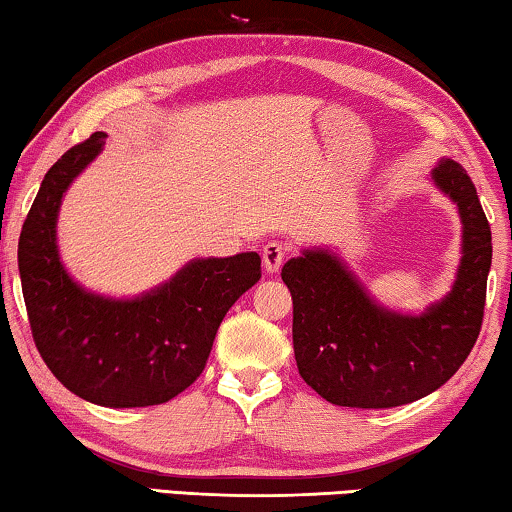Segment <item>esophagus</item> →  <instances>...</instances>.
Here are the masks:
<instances>
[{
	"mask_svg": "<svg viewBox=\"0 0 512 512\" xmlns=\"http://www.w3.org/2000/svg\"><path fill=\"white\" fill-rule=\"evenodd\" d=\"M286 254H288V247L286 244H281V242H268L263 247V268H265V272H270V274H277L279 270H281V263H284V258H286Z\"/></svg>",
	"mask_w": 512,
	"mask_h": 512,
	"instance_id": "esophagus-1",
	"label": "esophagus"
}]
</instances>
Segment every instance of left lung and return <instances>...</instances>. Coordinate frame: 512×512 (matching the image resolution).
<instances>
[{
    "label": "left lung",
    "instance_id": "1",
    "mask_svg": "<svg viewBox=\"0 0 512 512\" xmlns=\"http://www.w3.org/2000/svg\"><path fill=\"white\" fill-rule=\"evenodd\" d=\"M429 180L457 205L462 258L453 288L422 314L376 302L328 247L302 249L281 270L293 295V351L298 372L337 406L392 409L441 388L476 344L483 325L492 231L476 187L453 159Z\"/></svg>",
    "mask_w": 512,
    "mask_h": 512
}]
</instances>
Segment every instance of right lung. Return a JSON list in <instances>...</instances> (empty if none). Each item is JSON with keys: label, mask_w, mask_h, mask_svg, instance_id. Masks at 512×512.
<instances>
[{"label": "right lung", "mask_w": 512, "mask_h": 512, "mask_svg": "<svg viewBox=\"0 0 512 512\" xmlns=\"http://www.w3.org/2000/svg\"><path fill=\"white\" fill-rule=\"evenodd\" d=\"M106 133L71 147L43 177L18 242V270L34 344L73 395L110 409L164 404L205 369L226 311L261 279V256L194 258L136 298L87 291L59 258L66 189L99 157Z\"/></svg>", "instance_id": "right-lung-1"}]
</instances>
